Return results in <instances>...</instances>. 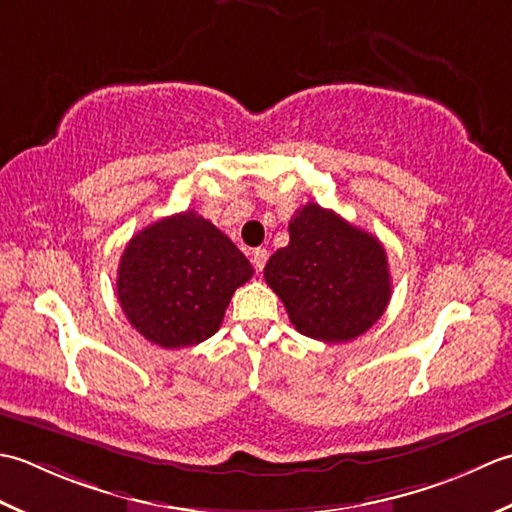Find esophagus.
Here are the masks:
<instances>
[{
  "mask_svg": "<svg viewBox=\"0 0 512 512\" xmlns=\"http://www.w3.org/2000/svg\"><path fill=\"white\" fill-rule=\"evenodd\" d=\"M267 258H269V252L265 247H258L252 252V265L256 271H263V267L267 265Z\"/></svg>",
  "mask_w": 512,
  "mask_h": 512,
  "instance_id": "esophagus-1",
  "label": "esophagus"
}]
</instances>
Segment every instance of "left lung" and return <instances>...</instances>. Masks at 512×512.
<instances>
[{
  "instance_id": "obj_1",
  "label": "left lung",
  "mask_w": 512,
  "mask_h": 512,
  "mask_svg": "<svg viewBox=\"0 0 512 512\" xmlns=\"http://www.w3.org/2000/svg\"><path fill=\"white\" fill-rule=\"evenodd\" d=\"M267 285L302 336L347 342L371 329L391 300L389 260L378 238L307 203L289 221V245L265 265Z\"/></svg>"
}]
</instances>
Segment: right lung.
I'll list each match as a JSON object with an SVG mask.
<instances>
[{
    "mask_svg": "<svg viewBox=\"0 0 512 512\" xmlns=\"http://www.w3.org/2000/svg\"><path fill=\"white\" fill-rule=\"evenodd\" d=\"M252 274L221 229L187 210L130 238L117 271V298L143 338L181 349L214 336L234 291Z\"/></svg>",
    "mask_w": 512,
    "mask_h": 512,
    "instance_id": "obj_1",
    "label": "right lung"
}]
</instances>
